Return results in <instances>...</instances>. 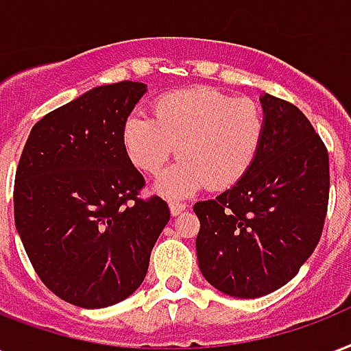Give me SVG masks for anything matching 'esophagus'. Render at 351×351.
<instances>
[{
	"label": "esophagus",
	"mask_w": 351,
	"mask_h": 351,
	"mask_svg": "<svg viewBox=\"0 0 351 351\" xmlns=\"http://www.w3.org/2000/svg\"><path fill=\"white\" fill-rule=\"evenodd\" d=\"M187 206L182 204V202H169V210H171V215L176 217V215H180L182 211L186 210Z\"/></svg>",
	"instance_id": "obj_1"
}]
</instances>
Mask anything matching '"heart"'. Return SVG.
<instances>
[{"label": "heart", "mask_w": 351, "mask_h": 351, "mask_svg": "<svg viewBox=\"0 0 351 351\" xmlns=\"http://www.w3.org/2000/svg\"><path fill=\"white\" fill-rule=\"evenodd\" d=\"M265 128L256 101L197 86L158 97L152 119L128 117L121 141L128 160L147 175H158L176 152L182 160L156 182V189L184 197L204 184L210 189L237 184L258 158Z\"/></svg>", "instance_id": "obj_1"}]
</instances>
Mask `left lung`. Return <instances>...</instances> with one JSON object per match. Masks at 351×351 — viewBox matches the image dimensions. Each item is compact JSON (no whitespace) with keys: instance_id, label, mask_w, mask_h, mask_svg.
Masks as SVG:
<instances>
[{"instance_id":"left-lung-1","label":"left lung","mask_w":351,"mask_h":351,"mask_svg":"<svg viewBox=\"0 0 351 351\" xmlns=\"http://www.w3.org/2000/svg\"><path fill=\"white\" fill-rule=\"evenodd\" d=\"M265 140L237 184L193 211L206 282L235 298H259L291 282L317 248L330 197V158L294 104L263 93Z\"/></svg>"}]
</instances>
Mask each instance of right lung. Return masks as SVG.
Listing matches in <instances>:
<instances>
[{"label":"right lung","mask_w":351,"mask_h":351,"mask_svg":"<svg viewBox=\"0 0 351 351\" xmlns=\"http://www.w3.org/2000/svg\"><path fill=\"white\" fill-rule=\"evenodd\" d=\"M143 82L92 88L33 127L14 180L16 230L34 271L73 306L99 309L140 287L169 223L160 197L123 149L121 130Z\"/></svg>","instance_id":"add662e5"}]
</instances>
